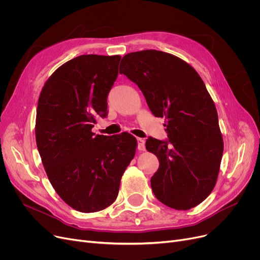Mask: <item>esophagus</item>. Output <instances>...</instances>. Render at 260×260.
<instances>
[{
  "label": "esophagus",
  "mask_w": 260,
  "mask_h": 260,
  "mask_svg": "<svg viewBox=\"0 0 260 260\" xmlns=\"http://www.w3.org/2000/svg\"><path fill=\"white\" fill-rule=\"evenodd\" d=\"M137 147L139 151H145V141L141 138H137Z\"/></svg>",
  "instance_id": "obj_1"
}]
</instances>
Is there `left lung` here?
Returning a JSON list of instances; mask_svg holds the SVG:
<instances>
[{
  "mask_svg": "<svg viewBox=\"0 0 260 260\" xmlns=\"http://www.w3.org/2000/svg\"><path fill=\"white\" fill-rule=\"evenodd\" d=\"M120 74L138 85L154 116L166 118L168 140L145 146L159 160L151 178L156 198L189 210L213 190L223 153L214 101L194 68L174 54L149 49L125 54Z\"/></svg>",
  "mask_w": 260,
  "mask_h": 260,
  "instance_id": "left-lung-1",
  "label": "left lung"
}]
</instances>
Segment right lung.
<instances>
[{
  "label": "right lung",
  "mask_w": 260,
  "mask_h": 260,
  "mask_svg": "<svg viewBox=\"0 0 260 260\" xmlns=\"http://www.w3.org/2000/svg\"><path fill=\"white\" fill-rule=\"evenodd\" d=\"M120 60L98 54L74 58L48 78L39 97L36 141L45 172L64 202L82 213L99 212L116 200L137 147L126 132H91L97 118L107 116Z\"/></svg>",
  "instance_id": "1"
}]
</instances>
